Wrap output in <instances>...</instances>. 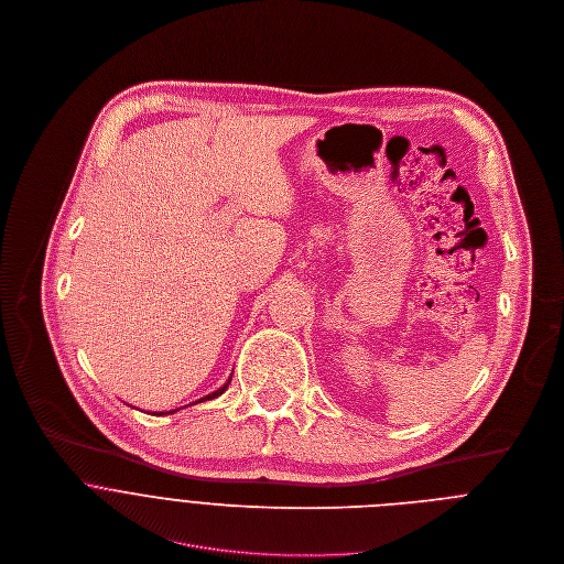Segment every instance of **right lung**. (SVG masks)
Here are the masks:
<instances>
[{"instance_id":"obj_1","label":"right lung","mask_w":564,"mask_h":564,"mask_svg":"<svg viewBox=\"0 0 564 564\" xmlns=\"http://www.w3.org/2000/svg\"><path fill=\"white\" fill-rule=\"evenodd\" d=\"M227 387H229V382H227V384H224V387H221V389H217V391H213V393H210V395H206V398H202V400H213V398H217V395H219V393H224V391H227ZM171 413H173V411H171Z\"/></svg>"}]
</instances>
